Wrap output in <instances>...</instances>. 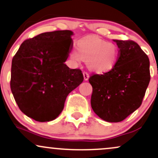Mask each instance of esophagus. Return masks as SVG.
I'll use <instances>...</instances> for the list:
<instances>
[{"mask_svg":"<svg viewBox=\"0 0 158 158\" xmlns=\"http://www.w3.org/2000/svg\"><path fill=\"white\" fill-rule=\"evenodd\" d=\"M83 77H84L85 81H88V79H89V74L87 72H83Z\"/></svg>","mask_w":158,"mask_h":158,"instance_id":"obj_1","label":"esophagus"}]
</instances>
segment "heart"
Here are the masks:
<instances>
[{"instance_id":"1","label":"heart","mask_w":158,"mask_h":158,"mask_svg":"<svg viewBox=\"0 0 158 158\" xmlns=\"http://www.w3.org/2000/svg\"><path fill=\"white\" fill-rule=\"evenodd\" d=\"M70 59L76 64L87 61L88 68L97 73L112 70L118 61L119 51L115 44L99 39L80 40L77 44V52H70Z\"/></svg>"}]
</instances>
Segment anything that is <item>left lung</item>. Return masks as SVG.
<instances>
[{
	"mask_svg": "<svg viewBox=\"0 0 158 158\" xmlns=\"http://www.w3.org/2000/svg\"><path fill=\"white\" fill-rule=\"evenodd\" d=\"M119 49L118 61L110 71L90 77V104L99 117L123 121L141 106L150 81L149 59L133 41L113 40Z\"/></svg>",
	"mask_w": 158,
	"mask_h": 158,
	"instance_id": "obj_1",
	"label": "left lung"
}]
</instances>
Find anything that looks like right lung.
I'll use <instances>...</instances> for the list:
<instances>
[{
	"label": "right lung",
	"instance_id": "1",
	"mask_svg": "<svg viewBox=\"0 0 158 158\" xmlns=\"http://www.w3.org/2000/svg\"><path fill=\"white\" fill-rule=\"evenodd\" d=\"M73 35L70 30L39 34L23 41L12 59V93L20 110L38 122L59 117L68 94L83 81L79 69L64 64Z\"/></svg>",
	"mask_w": 158,
	"mask_h": 158
}]
</instances>
